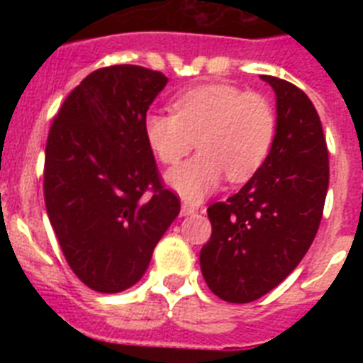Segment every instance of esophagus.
Wrapping results in <instances>:
<instances>
[{
    "instance_id": "obj_1",
    "label": "esophagus",
    "mask_w": 363,
    "mask_h": 363,
    "mask_svg": "<svg viewBox=\"0 0 363 363\" xmlns=\"http://www.w3.org/2000/svg\"><path fill=\"white\" fill-rule=\"evenodd\" d=\"M196 207H192V205H189V203H184L182 205V211H179V213H182V216H191V214H194L196 213Z\"/></svg>"
}]
</instances>
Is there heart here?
Wrapping results in <instances>:
<instances>
[{"label":"heart","mask_w":363,"mask_h":363,"mask_svg":"<svg viewBox=\"0 0 363 363\" xmlns=\"http://www.w3.org/2000/svg\"><path fill=\"white\" fill-rule=\"evenodd\" d=\"M274 112L258 94L227 83H207L176 96L172 114L150 112L143 134L152 154L165 165L200 152L167 172V185L187 201L213 194L223 178L233 184L251 179L264 165L274 140Z\"/></svg>","instance_id":"obj_1"}]
</instances>
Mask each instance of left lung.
Masks as SVG:
<instances>
[{
  "instance_id": "obj_1",
  "label": "left lung",
  "mask_w": 363,
  "mask_h": 363,
  "mask_svg": "<svg viewBox=\"0 0 363 363\" xmlns=\"http://www.w3.org/2000/svg\"><path fill=\"white\" fill-rule=\"evenodd\" d=\"M277 94V134L264 165L234 196L207 209L213 233L200 267L209 289L249 303L289 277L318 233L329 154L313 101L296 85L259 76Z\"/></svg>"
}]
</instances>
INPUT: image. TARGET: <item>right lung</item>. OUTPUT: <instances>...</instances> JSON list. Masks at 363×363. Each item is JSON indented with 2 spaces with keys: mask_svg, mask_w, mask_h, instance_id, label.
<instances>
[{
  "mask_svg": "<svg viewBox=\"0 0 363 363\" xmlns=\"http://www.w3.org/2000/svg\"><path fill=\"white\" fill-rule=\"evenodd\" d=\"M167 82L138 65L94 70L67 96L49 130L47 214L67 264L98 293L133 287L179 213L143 134Z\"/></svg>",
  "mask_w": 363,
  "mask_h": 363,
  "instance_id": "obj_1",
  "label": "right lung"
}]
</instances>
